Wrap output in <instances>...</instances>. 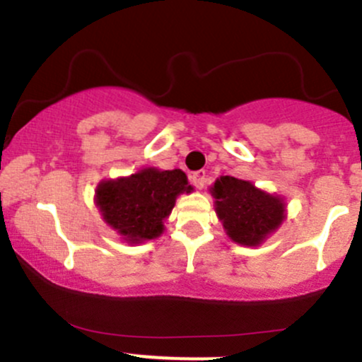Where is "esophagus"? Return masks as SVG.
Segmentation results:
<instances>
[{"label": "esophagus", "mask_w": 362, "mask_h": 362, "mask_svg": "<svg viewBox=\"0 0 362 362\" xmlns=\"http://www.w3.org/2000/svg\"><path fill=\"white\" fill-rule=\"evenodd\" d=\"M189 180H192V185L195 186V188L202 189L204 185H206V181H207L206 170H197V173H193L192 176H189Z\"/></svg>", "instance_id": "esophagus-1"}]
</instances>
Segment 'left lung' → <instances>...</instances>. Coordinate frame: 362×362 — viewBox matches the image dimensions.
I'll return each mask as SVG.
<instances>
[{"label":"left lung","mask_w":362,"mask_h":362,"mask_svg":"<svg viewBox=\"0 0 362 362\" xmlns=\"http://www.w3.org/2000/svg\"><path fill=\"white\" fill-rule=\"evenodd\" d=\"M212 195L226 233L237 244L258 245L284 219L282 200L249 181L223 176L214 182Z\"/></svg>","instance_id":"left-lung-1"}]
</instances>
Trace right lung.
Here are the masks:
<instances>
[{"instance_id": "right-lung-1", "label": "right lung", "mask_w": 362, "mask_h": 362, "mask_svg": "<svg viewBox=\"0 0 362 362\" xmlns=\"http://www.w3.org/2000/svg\"><path fill=\"white\" fill-rule=\"evenodd\" d=\"M189 189L180 169H144L127 180L100 182L95 197L104 221L125 240L141 242L162 233L163 219L173 211L176 197Z\"/></svg>"}]
</instances>
